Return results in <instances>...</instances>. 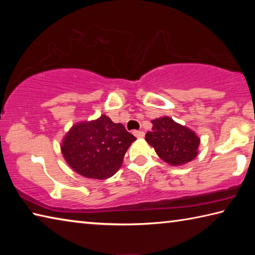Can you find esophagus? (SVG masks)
Instances as JSON below:
<instances>
[{"label": "esophagus", "instance_id": "obj_1", "mask_svg": "<svg viewBox=\"0 0 255 255\" xmlns=\"http://www.w3.org/2000/svg\"><path fill=\"white\" fill-rule=\"evenodd\" d=\"M133 135H135L137 138H143L145 136V132L144 131H140V130H133L132 131Z\"/></svg>", "mask_w": 255, "mask_h": 255}]
</instances>
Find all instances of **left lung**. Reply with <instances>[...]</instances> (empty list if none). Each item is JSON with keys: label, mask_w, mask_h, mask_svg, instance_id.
Segmentation results:
<instances>
[{"label": "left lung", "mask_w": 255, "mask_h": 255, "mask_svg": "<svg viewBox=\"0 0 255 255\" xmlns=\"http://www.w3.org/2000/svg\"><path fill=\"white\" fill-rule=\"evenodd\" d=\"M152 131L146 133L145 139L164 162L183 165L197 156L200 139L191 129L169 117L152 120Z\"/></svg>", "instance_id": "left-lung-1"}]
</instances>
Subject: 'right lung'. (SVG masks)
Wrapping results in <instances>:
<instances>
[{
    "mask_svg": "<svg viewBox=\"0 0 255 255\" xmlns=\"http://www.w3.org/2000/svg\"><path fill=\"white\" fill-rule=\"evenodd\" d=\"M135 139L122 124L102 115L94 122L74 125L63 139L62 153L79 174L105 180L120 169L125 153Z\"/></svg>",
    "mask_w": 255,
    "mask_h": 255,
    "instance_id": "obj_1",
    "label": "right lung"
}]
</instances>
